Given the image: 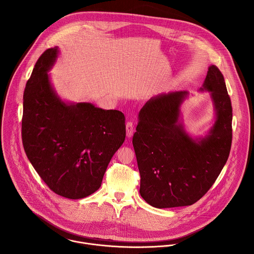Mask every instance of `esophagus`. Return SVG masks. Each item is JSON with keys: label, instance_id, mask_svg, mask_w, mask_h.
<instances>
[{"label": "esophagus", "instance_id": "1", "mask_svg": "<svg viewBox=\"0 0 254 254\" xmlns=\"http://www.w3.org/2000/svg\"><path fill=\"white\" fill-rule=\"evenodd\" d=\"M133 131H134V124L131 121H128L126 123V134L128 138H131L133 135Z\"/></svg>", "mask_w": 254, "mask_h": 254}]
</instances>
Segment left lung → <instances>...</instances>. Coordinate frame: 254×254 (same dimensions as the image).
I'll return each instance as SVG.
<instances>
[{
  "instance_id": "8db88e82",
  "label": "left lung",
  "mask_w": 254,
  "mask_h": 254,
  "mask_svg": "<svg viewBox=\"0 0 254 254\" xmlns=\"http://www.w3.org/2000/svg\"><path fill=\"white\" fill-rule=\"evenodd\" d=\"M199 91L210 93L215 111V122L204 137H190L180 120L187 91L153 97L139 112L133 146L140 193L153 207L193 204L212 187L228 160L233 109L223 74L215 65L208 67Z\"/></svg>"
}]
</instances>
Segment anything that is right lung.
<instances>
[{
  "instance_id": "1",
  "label": "right lung",
  "mask_w": 254,
  "mask_h": 254,
  "mask_svg": "<svg viewBox=\"0 0 254 254\" xmlns=\"http://www.w3.org/2000/svg\"><path fill=\"white\" fill-rule=\"evenodd\" d=\"M58 56V47L45 51L26 83L22 143L48 187L79 199L101 187L111 157L125 140V116L90 103L64 102L48 74Z\"/></svg>"
}]
</instances>
